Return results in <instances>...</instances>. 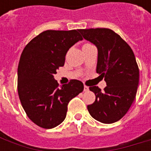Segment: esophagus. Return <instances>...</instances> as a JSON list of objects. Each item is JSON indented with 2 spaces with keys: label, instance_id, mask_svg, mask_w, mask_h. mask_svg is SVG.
Returning <instances> with one entry per match:
<instances>
[{
  "label": "esophagus",
  "instance_id": "obj_1",
  "mask_svg": "<svg viewBox=\"0 0 151 151\" xmlns=\"http://www.w3.org/2000/svg\"><path fill=\"white\" fill-rule=\"evenodd\" d=\"M89 91V87L86 86H84V91Z\"/></svg>",
  "mask_w": 151,
  "mask_h": 151
}]
</instances>
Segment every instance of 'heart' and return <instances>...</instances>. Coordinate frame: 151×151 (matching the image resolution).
Returning a JSON list of instances; mask_svg holds the SVG:
<instances>
[{"instance_id": "heart-1", "label": "heart", "mask_w": 151, "mask_h": 151, "mask_svg": "<svg viewBox=\"0 0 151 151\" xmlns=\"http://www.w3.org/2000/svg\"><path fill=\"white\" fill-rule=\"evenodd\" d=\"M88 44H90V43H85V44H84L83 46H85V45H88Z\"/></svg>"}]
</instances>
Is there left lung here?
<instances>
[{
	"label": "left lung",
	"mask_w": 151,
	"mask_h": 151,
	"mask_svg": "<svg viewBox=\"0 0 151 151\" xmlns=\"http://www.w3.org/2000/svg\"><path fill=\"white\" fill-rule=\"evenodd\" d=\"M78 31L97 47L96 72L107 83L104 91L96 86L90 87L95 93V101L87 106L89 113L101 123L116 122L127 113L136 97L139 69L134 53L129 45L110 29Z\"/></svg>",
	"instance_id": "8db88e82"
}]
</instances>
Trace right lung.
Wrapping results in <instances>:
<instances>
[{"label": "right lung", "mask_w": 151, "mask_h": 151, "mask_svg": "<svg viewBox=\"0 0 151 151\" xmlns=\"http://www.w3.org/2000/svg\"><path fill=\"white\" fill-rule=\"evenodd\" d=\"M82 37L78 30L40 33L22 52L18 68V92L27 116L38 126L52 129L65 119L68 104L84 89L81 81L73 79L59 86L54 78L65 65L69 49Z\"/></svg>", "instance_id": "right-lung-1"}]
</instances>
